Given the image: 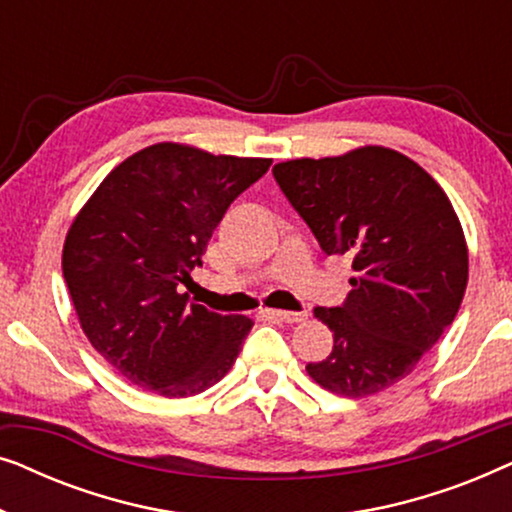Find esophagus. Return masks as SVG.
Returning <instances> with one entry per match:
<instances>
[{
  "label": "esophagus",
  "mask_w": 512,
  "mask_h": 512,
  "mask_svg": "<svg viewBox=\"0 0 512 512\" xmlns=\"http://www.w3.org/2000/svg\"><path fill=\"white\" fill-rule=\"evenodd\" d=\"M265 314L277 321H284V324H300V321L307 319L305 312H289V310H265Z\"/></svg>",
  "instance_id": "obj_1"
}]
</instances>
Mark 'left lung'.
I'll use <instances>...</instances> for the list:
<instances>
[{
    "label": "left lung",
    "instance_id": "8db88e82",
    "mask_svg": "<svg viewBox=\"0 0 512 512\" xmlns=\"http://www.w3.org/2000/svg\"><path fill=\"white\" fill-rule=\"evenodd\" d=\"M321 249L352 254L342 307H317L333 352L307 363L319 387L366 398L408 377L457 317L468 244L450 198L424 167L387 146L272 167Z\"/></svg>",
    "mask_w": 512,
    "mask_h": 512
}]
</instances>
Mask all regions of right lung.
<instances>
[{"label": "right lung", "mask_w": 512, "mask_h": 512, "mask_svg": "<svg viewBox=\"0 0 512 512\" xmlns=\"http://www.w3.org/2000/svg\"><path fill=\"white\" fill-rule=\"evenodd\" d=\"M272 158L158 142L116 165L74 216L62 275L102 359L139 389L195 396L223 380L254 326L188 303L209 237Z\"/></svg>", "instance_id": "add662e5"}]
</instances>
